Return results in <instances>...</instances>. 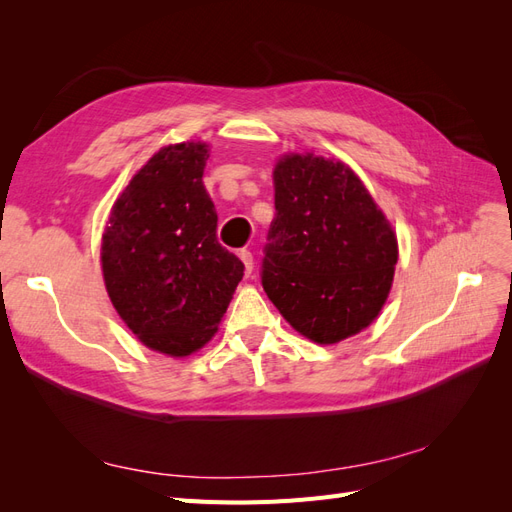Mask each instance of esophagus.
I'll use <instances>...</instances> for the list:
<instances>
[{"instance_id": "1", "label": "esophagus", "mask_w": 512, "mask_h": 512, "mask_svg": "<svg viewBox=\"0 0 512 512\" xmlns=\"http://www.w3.org/2000/svg\"><path fill=\"white\" fill-rule=\"evenodd\" d=\"M239 258H241L243 267H245V275L250 277V273H252V269H254V256H252V252L241 250V252H239Z\"/></svg>"}]
</instances>
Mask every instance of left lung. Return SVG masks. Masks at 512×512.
Masks as SVG:
<instances>
[{
  "mask_svg": "<svg viewBox=\"0 0 512 512\" xmlns=\"http://www.w3.org/2000/svg\"><path fill=\"white\" fill-rule=\"evenodd\" d=\"M262 288L316 344H337L376 320L393 284L397 239L352 170L322 156H284L273 170Z\"/></svg>",
  "mask_w": 512,
  "mask_h": 512,
  "instance_id": "obj_1",
  "label": "left lung"
}]
</instances>
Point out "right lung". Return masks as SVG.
<instances>
[{"instance_id":"1","label":"right lung","mask_w":512,"mask_h":512,"mask_svg":"<svg viewBox=\"0 0 512 512\" xmlns=\"http://www.w3.org/2000/svg\"><path fill=\"white\" fill-rule=\"evenodd\" d=\"M205 143L162 147L113 205L102 235L106 292L151 350L188 356L226 314L243 262L218 241Z\"/></svg>"}]
</instances>
